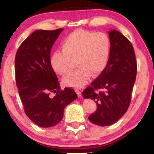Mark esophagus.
Returning <instances> with one entry per match:
<instances>
[{
    "mask_svg": "<svg viewBox=\"0 0 154 154\" xmlns=\"http://www.w3.org/2000/svg\"><path fill=\"white\" fill-rule=\"evenodd\" d=\"M75 92H77V95H78V96H79V97H81V96H82V91H81V90L76 89V90H75Z\"/></svg>",
    "mask_w": 154,
    "mask_h": 154,
    "instance_id": "1",
    "label": "esophagus"
}]
</instances>
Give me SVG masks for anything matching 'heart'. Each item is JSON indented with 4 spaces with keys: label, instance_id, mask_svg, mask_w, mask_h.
<instances>
[{
    "label": "heart",
    "instance_id": "heart-1",
    "mask_svg": "<svg viewBox=\"0 0 154 154\" xmlns=\"http://www.w3.org/2000/svg\"><path fill=\"white\" fill-rule=\"evenodd\" d=\"M111 40L106 34L76 30L69 34L62 43V51H56L51 57V64L58 74L71 72L63 79L65 85L82 88L90 79L102 72L108 63L111 52Z\"/></svg>",
    "mask_w": 154,
    "mask_h": 154
}]
</instances>
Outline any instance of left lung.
<instances>
[{"label":"left lung","instance_id":"1","mask_svg":"<svg viewBox=\"0 0 154 154\" xmlns=\"http://www.w3.org/2000/svg\"><path fill=\"white\" fill-rule=\"evenodd\" d=\"M111 52L105 70L83 91L95 101L97 109L89 116L92 124L107 126L119 120L128 109L137 71L131 43L117 30L109 31Z\"/></svg>","mask_w":154,"mask_h":154}]
</instances>
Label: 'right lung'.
<instances>
[{"instance_id":"1","label":"right lung","mask_w":154,"mask_h":154,"mask_svg":"<svg viewBox=\"0 0 154 154\" xmlns=\"http://www.w3.org/2000/svg\"><path fill=\"white\" fill-rule=\"evenodd\" d=\"M63 30L35 31L23 41L15 55V80L25 113L43 128L58 124L64 108L77 98L72 88L60 89L51 64V48Z\"/></svg>"}]
</instances>
